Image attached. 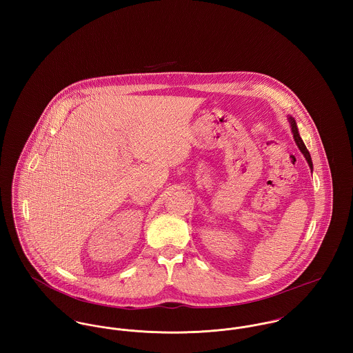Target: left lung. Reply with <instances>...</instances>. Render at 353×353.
<instances>
[{
  "mask_svg": "<svg viewBox=\"0 0 353 353\" xmlns=\"http://www.w3.org/2000/svg\"><path fill=\"white\" fill-rule=\"evenodd\" d=\"M288 122H290V125H291V130H292V134H294V140H295V143H296L299 151L302 152L303 156L305 157V160H307V163H308V167H310V170H311V172H312V160H311L310 152L307 151V148H305V145H304V143H303L302 137H301L299 130H298V126H296V122H295V119H294L292 117H288Z\"/></svg>",
  "mask_w": 353,
  "mask_h": 353,
  "instance_id": "1",
  "label": "left lung"
}]
</instances>
